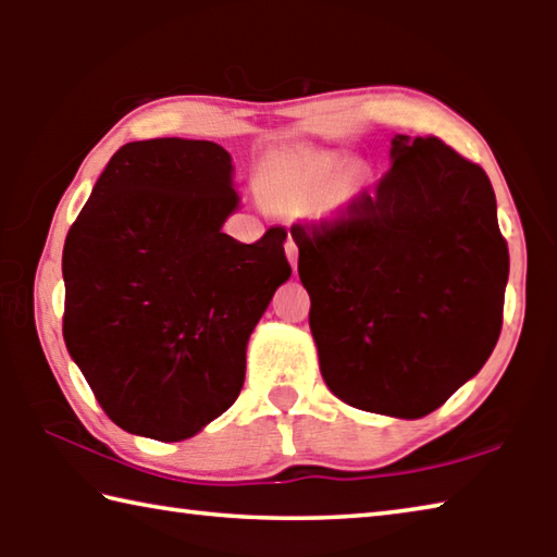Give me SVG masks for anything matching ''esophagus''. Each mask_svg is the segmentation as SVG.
Returning a JSON list of instances; mask_svg holds the SVG:
<instances>
[{"mask_svg":"<svg viewBox=\"0 0 557 557\" xmlns=\"http://www.w3.org/2000/svg\"><path fill=\"white\" fill-rule=\"evenodd\" d=\"M285 252H287V258H289V265H292V268H297V256H299V250H297V243L292 240V238H287V243H285Z\"/></svg>","mask_w":557,"mask_h":557,"instance_id":"34e87169","label":"esophagus"}]
</instances>
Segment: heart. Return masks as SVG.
I'll use <instances>...</instances> for the list:
<instances>
[{
  "label": "heart",
  "mask_w": 557,
  "mask_h": 557,
  "mask_svg": "<svg viewBox=\"0 0 557 557\" xmlns=\"http://www.w3.org/2000/svg\"><path fill=\"white\" fill-rule=\"evenodd\" d=\"M344 166V157L334 152H317V149H301L292 157H285L277 166H272L262 178L265 191L287 206H309L322 199L334 184L338 169ZM354 178L346 176L336 184L332 201L342 203L354 194Z\"/></svg>",
  "instance_id": "b5f03b06"
}]
</instances>
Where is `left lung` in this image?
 Instances as JSON below:
<instances>
[{
  "label": "left lung",
  "instance_id": "obj_1",
  "mask_svg": "<svg viewBox=\"0 0 557 557\" xmlns=\"http://www.w3.org/2000/svg\"><path fill=\"white\" fill-rule=\"evenodd\" d=\"M373 191L289 228L322 375L358 410L422 418L492 356L508 245L486 172L398 135Z\"/></svg>",
  "mask_w": 557,
  "mask_h": 557
}]
</instances>
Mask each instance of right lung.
<instances>
[{
  "instance_id": "1",
  "label": "right lung",
  "mask_w": 557,
  "mask_h": 557,
  "mask_svg": "<svg viewBox=\"0 0 557 557\" xmlns=\"http://www.w3.org/2000/svg\"><path fill=\"white\" fill-rule=\"evenodd\" d=\"M231 154L206 139L120 147L63 245V338L117 428L186 440L240 395L245 346L289 277L287 231H221Z\"/></svg>"
}]
</instances>
